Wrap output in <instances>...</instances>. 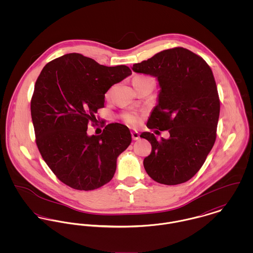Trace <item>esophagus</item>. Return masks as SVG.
<instances>
[{
	"instance_id": "esophagus-1",
	"label": "esophagus",
	"mask_w": 253,
	"mask_h": 253,
	"mask_svg": "<svg viewBox=\"0 0 253 253\" xmlns=\"http://www.w3.org/2000/svg\"><path fill=\"white\" fill-rule=\"evenodd\" d=\"M131 136H132L133 140H138V139L140 138V136H139V132H138V131H136V130H134V131H132V132H131Z\"/></svg>"
}]
</instances>
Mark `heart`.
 <instances>
[{"mask_svg": "<svg viewBox=\"0 0 253 253\" xmlns=\"http://www.w3.org/2000/svg\"><path fill=\"white\" fill-rule=\"evenodd\" d=\"M148 79H150V78H148V77H135V78L132 80V82H134V81H143V80H148ZM125 120H126L128 124H130V125H136V124H138V122H139L138 117L135 116V115H133V114H126V115H125Z\"/></svg>", "mask_w": 253, "mask_h": 253, "instance_id": "b5f03b06", "label": "heart"}]
</instances>
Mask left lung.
I'll list each match as a JSON object with an SVG mask.
<instances>
[{
	"mask_svg": "<svg viewBox=\"0 0 253 253\" xmlns=\"http://www.w3.org/2000/svg\"><path fill=\"white\" fill-rule=\"evenodd\" d=\"M135 73L155 77L160 91L148 120L150 129L169 130L158 140L151 132L140 137L152 145L143 162L153 180L177 185L190 180L202 168L215 139L220 113L216 84L207 62L183 47L166 49L133 64Z\"/></svg>",
	"mask_w": 253,
	"mask_h": 253,
	"instance_id": "1",
	"label": "left lung"
}]
</instances>
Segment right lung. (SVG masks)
Instances as JSON below:
<instances>
[{"instance_id":"add662e5","label":"right lung","mask_w":253,"mask_h":253,"mask_svg":"<svg viewBox=\"0 0 253 253\" xmlns=\"http://www.w3.org/2000/svg\"><path fill=\"white\" fill-rule=\"evenodd\" d=\"M130 75L126 65L108 67L68 53L48 62L37 79L31 100L37 146L57 178L73 189L107 184L118 157L131 143L128 127L118 123L107 125L100 135L86 132L109 88Z\"/></svg>"}]
</instances>
